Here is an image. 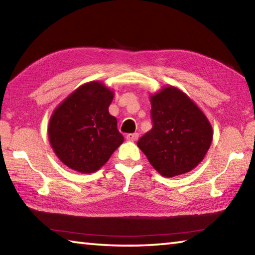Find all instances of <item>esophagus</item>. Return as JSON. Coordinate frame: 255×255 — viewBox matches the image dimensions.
<instances>
[{
  "mask_svg": "<svg viewBox=\"0 0 255 255\" xmlns=\"http://www.w3.org/2000/svg\"><path fill=\"white\" fill-rule=\"evenodd\" d=\"M126 138L128 140L130 141H136L138 139V133L137 132H132V133H128L126 136Z\"/></svg>",
  "mask_w": 255,
  "mask_h": 255,
  "instance_id": "1",
  "label": "esophagus"
}]
</instances>
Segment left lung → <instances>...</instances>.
<instances>
[{
    "mask_svg": "<svg viewBox=\"0 0 255 255\" xmlns=\"http://www.w3.org/2000/svg\"><path fill=\"white\" fill-rule=\"evenodd\" d=\"M150 105L153 128L139 138L138 147L166 178L195 169L213 140V128L204 112L174 86L150 96Z\"/></svg>",
    "mask_w": 255,
    "mask_h": 255,
    "instance_id": "left-lung-1",
    "label": "left lung"
}]
</instances>
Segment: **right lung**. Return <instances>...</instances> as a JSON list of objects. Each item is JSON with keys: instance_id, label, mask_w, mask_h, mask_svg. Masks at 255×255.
<instances>
[{"instance_id": "obj_1", "label": "right lung", "mask_w": 255, "mask_h": 255, "mask_svg": "<svg viewBox=\"0 0 255 255\" xmlns=\"http://www.w3.org/2000/svg\"><path fill=\"white\" fill-rule=\"evenodd\" d=\"M114 92L98 81L77 88L56 108L48 126L55 154L70 169L93 173L124 141L109 114Z\"/></svg>"}]
</instances>
